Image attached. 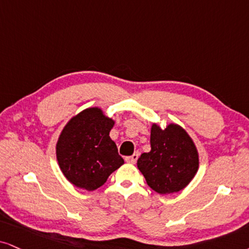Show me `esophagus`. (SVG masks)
<instances>
[{"mask_svg":"<svg viewBox=\"0 0 249 249\" xmlns=\"http://www.w3.org/2000/svg\"><path fill=\"white\" fill-rule=\"evenodd\" d=\"M139 156H140L139 152H135L134 155L129 156V157H125V161L129 162V164H135V162L137 161V159H139Z\"/></svg>","mask_w":249,"mask_h":249,"instance_id":"obj_1","label":"esophagus"}]
</instances>
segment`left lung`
<instances>
[{
    "label": "left lung",
    "instance_id": "obj_1",
    "mask_svg": "<svg viewBox=\"0 0 249 249\" xmlns=\"http://www.w3.org/2000/svg\"><path fill=\"white\" fill-rule=\"evenodd\" d=\"M150 144L151 151L142 153L137 160L150 188L161 195L185 188L198 168L197 150L189 135L178 124L164 130L153 124Z\"/></svg>",
    "mask_w": 249,
    "mask_h": 249
}]
</instances>
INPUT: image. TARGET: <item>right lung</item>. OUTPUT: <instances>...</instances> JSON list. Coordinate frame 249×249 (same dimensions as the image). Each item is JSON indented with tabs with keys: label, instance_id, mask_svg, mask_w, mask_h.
<instances>
[{
	"label": "right lung",
	"instance_id": "right-lung-1",
	"mask_svg": "<svg viewBox=\"0 0 249 249\" xmlns=\"http://www.w3.org/2000/svg\"><path fill=\"white\" fill-rule=\"evenodd\" d=\"M114 121L93 107L79 113L67 124L56 144L60 168L72 185L96 190L124 164L109 131Z\"/></svg>",
	"mask_w": 249,
	"mask_h": 249
}]
</instances>
